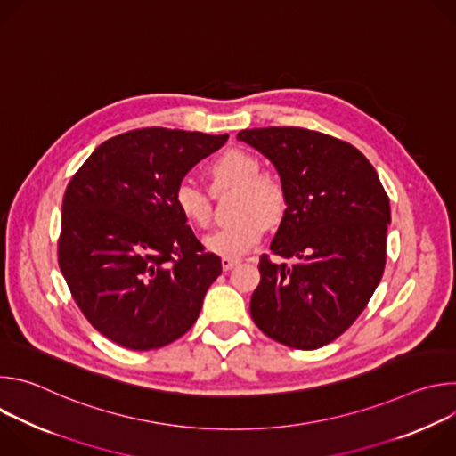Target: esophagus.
I'll return each mask as SVG.
<instances>
[{
	"label": "esophagus",
	"instance_id": "34e87169",
	"mask_svg": "<svg viewBox=\"0 0 456 456\" xmlns=\"http://www.w3.org/2000/svg\"><path fill=\"white\" fill-rule=\"evenodd\" d=\"M238 264H240V259H236V257H222V269H224V271H231V269H234Z\"/></svg>",
	"mask_w": 456,
	"mask_h": 456
}]
</instances>
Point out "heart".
I'll use <instances>...</instances> for the list:
<instances>
[{"label": "heart", "mask_w": 456, "mask_h": 456, "mask_svg": "<svg viewBox=\"0 0 456 456\" xmlns=\"http://www.w3.org/2000/svg\"><path fill=\"white\" fill-rule=\"evenodd\" d=\"M262 162L245 150H227L209 167V189L220 194L236 189L232 215L234 224L222 227L204 240L209 252L222 257H241L262 241L265 229L280 225L287 215L289 197L283 182L259 173ZM173 208L178 216L194 229H206L213 218L208 192L191 182H180L173 189Z\"/></svg>", "instance_id": "b5f03b06"}]
</instances>
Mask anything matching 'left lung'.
Listing matches in <instances>:
<instances>
[{
    "instance_id": "1",
    "label": "left lung",
    "mask_w": 456,
    "mask_h": 456,
    "mask_svg": "<svg viewBox=\"0 0 456 456\" xmlns=\"http://www.w3.org/2000/svg\"><path fill=\"white\" fill-rule=\"evenodd\" d=\"M287 189V215L259 257L250 297L256 327L297 350L338 339L366 308L386 265L389 199L370 160L352 144L294 126L243 129Z\"/></svg>"
}]
</instances>
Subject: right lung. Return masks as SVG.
Masks as SVG:
<instances>
[{"label":"right lung","mask_w":456,"mask_h":456,"mask_svg":"<svg viewBox=\"0 0 456 456\" xmlns=\"http://www.w3.org/2000/svg\"><path fill=\"white\" fill-rule=\"evenodd\" d=\"M229 135L142 127L102 142L64 191L57 262L92 327L129 350L182 338L222 274L173 189Z\"/></svg>","instance_id":"obj_1"}]
</instances>
